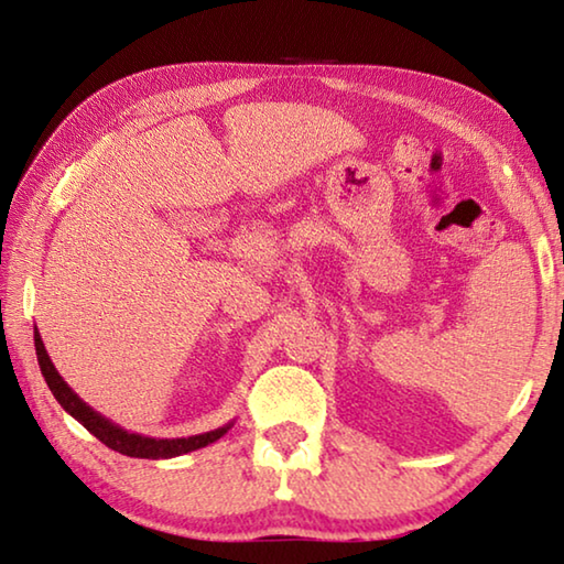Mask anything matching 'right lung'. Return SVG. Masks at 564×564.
I'll use <instances>...</instances> for the list:
<instances>
[{
	"label": "right lung",
	"mask_w": 564,
	"mask_h": 564,
	"mask_svg": "<svg viewBox=\"0 0 564 564\" xmlns=\"http://www.w3.org/2000/svg\"><path fill=\"white\" fill-rule=\"evenodd\" d=\"M34 348H36V360H40L42 376L54 393V398L59 400V405L74 420H79V423L87 427L94 437H99L104 445L121 455L149 457V460H166V457H176L191 451H198V447L212 445L218 441V437H224L228 431H231L234 423H226L221 427H216V431H208L202 435H188V437H149V435L131 433L127 427L111 423L109 417L97 413V410H94L89 403H84V400L76 395L69 386H66V380L59 376V370L54 368L50 352H46L44 340L40 336V330H36V326H34Z\"/></svg>",
	"instance_id": "add662e5"
}]
</instances>
